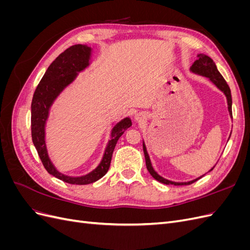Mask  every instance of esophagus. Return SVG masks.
Wrapping results in <instances>:
<instances>
[{
	"label": "esophagus",
	"instance_id": "34e87169",
	"mask_svg": "<svg viewBox=\"0 0 250 250\" xmlns=\"http://www.w3.org/2000/svg\"><path fill=\"white\" fill-rule=\"evenodd\" d=\"M137 120H139V117H137Z\"/></svg>",
	"mask_w": 250,
	"mask_h": 250
}]
</instances>
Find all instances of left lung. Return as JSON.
<instances>
[{
  "label": "left lung",
  "mask_w": 250,
  "mask_h": 250,
  "mask_svg": "<svg viewBox=\"0 0 250 250\" xmlns=\"http://www.w3.org/2000/svg\"><path fill=\"white\" fill-rule=\"evenodd\" d=\"M197 60H195L194 63L191 66V71L195 74H198V75H202L204 77H208L211 82L214 83V84L224 93V95L226 96V99H228V105H229V115L232 118V112H231V94H230V88L229 86L228 83L224 80V78L222 77V75L219 73L217 66L215 64V62H213V59L210 57L204 55V54H198L197 56ZM143 150H144V154H145V161H146V167L149 171V173L151 174V176H152L154 179H156L157 181H160L162 184L165 185H174V186H184V185H191L195 181H197L198 179H200L201 177L196 178L194 180L191 181H188V183H174V181H170L168 179H165L162 176L158 175V174L154 171V169L152 168V165H151L150 162V158L149 155L147 153V149L145 144L143 143ZM214 168H211L209 171L213 170Z\"/></svg>",
  "instance_id": "1"
}]
</instances>
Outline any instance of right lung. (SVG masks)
Listing matches in <instances>:
<instances>
[{
    "label": "right lung",
    "instance_id": "right-lung-1",
    "mask_svg": "<svg viewBox=\"0 0 250 250\" xmlns=\"http://www.w3.org/2000/svg\"><path fill=\"white\" fill-rule=\"evenodd\" d=\"M92 49L85 44H74L62 52L44 73L39 85L36 86L31 103V135L44 169L51 175L71 185L93 184L107 173L113 149L119 138L131 126V120L125 118L112 128L111 140L105 149L102 161L98 167L86 175L80 177L67 176L58 172L51 163L44 142V125L49 116V109L57 96L76 78L77 74L89 65Z\"/></svg>",
    "mask_w": 250,
    "mask_h": 250
}]
</instances>
